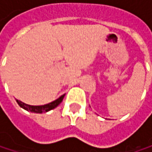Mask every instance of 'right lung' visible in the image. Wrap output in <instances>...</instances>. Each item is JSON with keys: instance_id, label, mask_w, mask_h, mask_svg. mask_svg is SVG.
<instances>
[{"instance_id": "1", "label": "right lung", "mask_w": 152, "mask_h": 152, "mask_svg": "<svg viewBox=\"0 0 152 152\" xmlns=\"http://www.w3.org/2000/svg\"><path fill=\"white\" fill-rule=\"evenodd\" d=\"M64 96H65V94H63L62 96H61L56 100H54V101H53V102H51L49 104L44 105V106H31V105H27V104L20 101V100H16V102H17V104L19 105L20 107L23 108L24 110H26L28 112L36 113H46V112H48L50 110H53L55 107H57V106L61 103Z\"/></svg>"}]
</instances>
